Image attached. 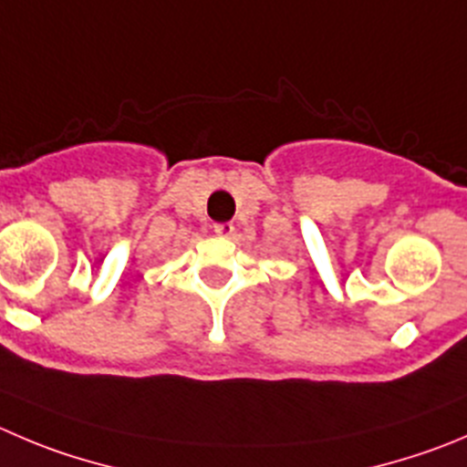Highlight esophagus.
<instances>
[{
  "label": "esophagus",
  "instance_id": "esophagus-1",
  "mask_svg": "<svg viewBox=\"0 0 467 467\" xmlns=\"http://www.w3.org/2000/svg\"><path fill=\"white\" fill-rule=\"evenodd\" d=\"M234 229H236V226L231 224V222H222V224H215V234H220V236H231V234H234Z\"/></svg>",
  "mask_w": 467,
  "mask_h": 467
}]
</instances>
